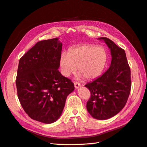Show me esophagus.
<instances>
[{"mask_svg": "<svg viewBox=\"0 0 147 147\" xmlns=\"http://www.w3.org/2000/svg\"><path fill=\"white\" fill-rule=\"evenodd\" d=\"M74 86H75V88L76 89H78L80 86V83H78V82H74Z\"/></svg>", "mask_w": 147, "mask_h": 147, "instance_id": "esophagus-1", "label": "esophagus"}]
</instances>
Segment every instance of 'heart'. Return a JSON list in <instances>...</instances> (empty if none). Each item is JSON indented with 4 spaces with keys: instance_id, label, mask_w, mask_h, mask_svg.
<instances>
[{
    "instance_id": "heart-1",
    "label": "heart",
    "mask_w": 147,
    "mask_h": 147,
    "mask_svg": "<svg viewBox=\"0 0 147 147\" xmlns=\"http://www.w3.org/2000/svg\"><path fill=\"white\" fill-rule=\"evenodd\" d=\"M108 59L106 49L91 44H82L71 48L69 52L61 53L59 64L62 74L70 77L78 67V78L92 80L103 72Z\"/></svg>"
}]
</instances>
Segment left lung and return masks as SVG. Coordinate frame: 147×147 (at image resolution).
<instances>
[{
  "label": "left lung",
  "instance_id": "8db88e82",
  "mask_svg": "<svg viewBox=\"0 0 147 147\" xmlns=\"http://www.w3.org/2000/svg\"><path fill=\"white\" fill-rule=\"evenodd\" d=\"M104 40L111 52L112 61L109 69L85 86L91 92L86 109L91 117L107 119L114 117L125 106L129 96L131 80V70L123 49L106 37Z\"/></svg>",
  "mask_w": 147,
  "mask_h": 147
}]
</instances>
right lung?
<instances>
[{"label":"right lung","instance_id":"1","mask_svg":"<svg viewBox=\"0 0 147 147\" xmlns=\"http://www.w3.org/2000/svg\"><path fill=\"white\" fill-rule=\"evenodd\" d=\"M62 46L58 38L42 40L19 61L16 85L21 105L30 118L45 124L59 118L75 89L58 70Z\"/></svg>","mask_w":147,"mask_h":147}]
</instances>
